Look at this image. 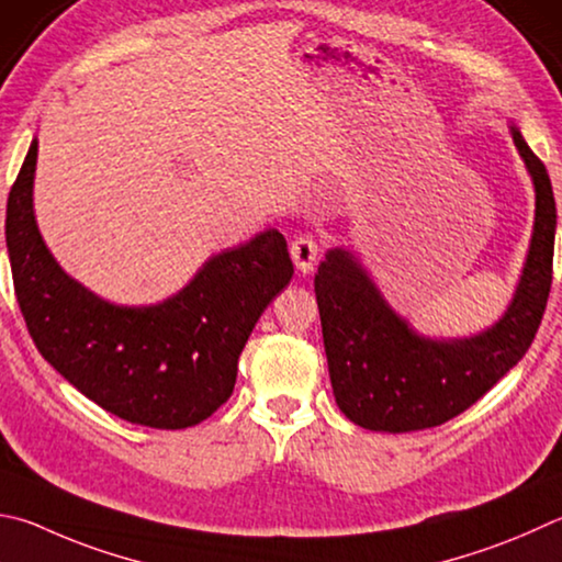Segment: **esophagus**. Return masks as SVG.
Instances as JSON below:
<instances>
[{"mask_svg": "<svg viewBox=\"0 0 562 562\" xmlns=\"http://www.w3.org/2000/svg\"><path fill=\"white\" fill-rule=\"evenodd\" d=\"M290 255H292L294 265H297V270L310 272V270H314L316 260H319V243H316V238H312V236H297L292 240Z\"/></svg>", "mask_w": 562, "mask_h": 562, "instance_id": "34e87169", "label": "esophagus"}]
</instances>
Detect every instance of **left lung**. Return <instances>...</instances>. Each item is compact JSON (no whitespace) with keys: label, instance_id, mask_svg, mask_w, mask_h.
<instances>
[{"label":"left lung","instance_id":"obj_1","mask_svg":"<svg viewBox=\"0 0 562 562\" xmlns=\"http://www.w3.org/2000/svg\"><path fill=\"white\" fill-rule=\"evenodd\" d=\"M512 135L536 187L528 260L508 312L472 339L417 336L387 304L351 252L329 250L314 274L336 405L351 423L411 432L452 420L524 359L543 319L553 282L555 199L546 165Z\"/></svg>","mask_w":562,"mask_h":562}]
</instances>
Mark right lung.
<instances>
[{"instance_id": "obj_1", "label": "right lung", "mask_w": 562, "mask_h": 562, "mask_svg": "<svg viewBox=\"0 0 562 562\" xmlns=\"http://www.w3.org/2000/svg\"><path fill=\"white\" fill-rule=\"evenodd\" d=\"M36 139L7 201V250L19 310L38 353L103 411L181 430L228 401L238 356L265 307L292 280L288 240L265 231L211 258L177 297L115 307L80 288L41 240L32 187Z\"/></svg>"}]
</instances>
